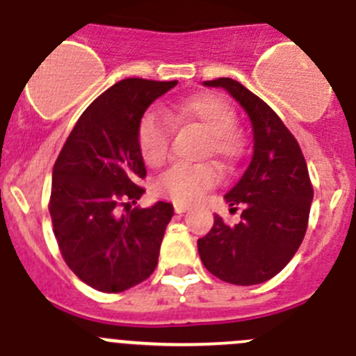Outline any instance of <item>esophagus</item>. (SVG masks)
Instances as JSON below:
<instances>
[{
    "label": "esophagus",
    "instance_id": "esophagus-1",
    "mask_svg": "<svg viewBox=\"0 0 356 356\" xmlns=\"http://www.w3.org/2000/svg\"><path fill=\"white\" fill-rule=\"evenodd\" d=\"M188 210V205H185V203H175V212L176 213H184Z\"/></svg>",
    "mask_w": 356,
    "mask_h": 356
}]
</instances>
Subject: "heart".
I'll list each match as a JSON object with an SVG mask.
<instances>
[{
  "label": "heart",
  "mask_w": 356,
  "mask_h": 356,
  "mask_svg": "<svg viewBox=\"0 0 356 356\" xmlns=\"http://www.w3.org/2000/svg\"><path fill=\"white\" fill-rule=\"evenodd\" d=\"M168 117L176 127L196 128L205 134L201 156H213L225 168L234 165L241 159L242 139L235 130L237 115L222 97L216 94H196L169 110ZM168 120L156 110H151L140 119L137 144L140 156L149 168H160L169 156L172 127ZM217 178L219 172L210 162L193 165L180 163L156 178L153 193L178 203H191L213 187Z\"/></svg>",
  "instance_id": "obj_1"
}]
</instances>
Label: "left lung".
Here are the masks:
<instances>
[{
  "mask_svg": "<svg viewBox=\"0 0 356 356\" xmlns=\"http://www.w3.org/2000/svg\"><path fill=\"white\" fill-rule=\"evenodd\" d=\"M222 87L244 106L253 124V159L225 196L241 221L213 226L197 238L203 266L222 282L257 285L278 275L296 254L308 226L314 187L294 135L275 110L232 78L205 81Z\"/></svg>",
  "mask_w": 356,
  "mask_h": 356,
  "instance_id": "obj_1",
  "label": "left lung"
}]
</instances>
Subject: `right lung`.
<instances>
[{"label": "right lung", "mask_w": 356, "mask_h": 356, "mask_svg": "<svg viewBox=\"0 0 356 356\" xmlns=\"http://www.w3.org/2000/svg\"><path fill=\"white\" fill-rule=\"evenodd\" d=\"M178 83L127 78L97 96L69 134L53 165L49 216L62 259L102 292H122L155 271L171 203L131 209L144 194L140 119ZM124 209L127 214H121Z\"/></svg>", "instance_id": "obj_1"}]
</instances>
